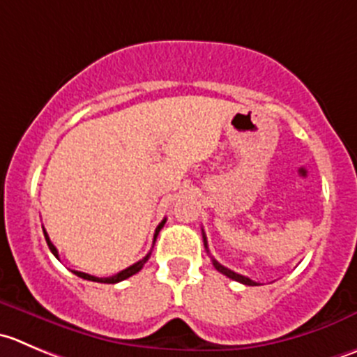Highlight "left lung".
I'll list each match as a JSON object with an SVG mask.
<instances>
[{
  "instance_id": "8db88e82",
  "label": "left lung",
  "mask_w": 357,
  "mask_h": 357,
  "mask_svg": "<svg viewBox=\"0 0 357 357\" xmlns=\"http://www.w3.org/2000/svg\"><path fill=\"white\" fill-rule=\"evenodd\" d=\"M202 237H204V245H206V251L209 252V249H207V241H206V235H204V231H202ZM213 265H214V268H216L218 272H221V274L227 275V278L234 279V281L242 282V284H245V286H258V282L251 281V279L245 278V275H241V274H237V272L230 271V268H227V266H223V265H221V263H218L214 258H213Z\"/></svg>"
}]
</instances>
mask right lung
<instances>
[{"label": "right lung", "mask_w": 357, "mask_h": 357, "mask_svg": "<svg viewBox=\"0 0 357 357\" xmlns=\"http://www.w3.org/2000/svg\"><path fill=\"white\" fill-rule=\"evenodd\" d=\"M164 223H165V220H162V223L158 225V227H157V230H155V235H153V242H155V238H157V235H158V231H160V228L164 227ZM43 234H45V241H47V244H48V248H50L52 255H54L55 258H59L57 248H55V245L52 244V242H50V237H48V234H47V230H45V228H43ZM150 255H151V251L148 252V255L144 256L143 259H139V261H137V263H134V265L127 266L126 271L119 272V274L112 275V278H96V275L85 274V272H78V271H71V272H73V274H75V275H78V278H82V279H86V281H94V282H105V284H115V282L126 281V279H129L130 275L137 274V272H139L141 268H143V265H144V263L148 261V258H150Z\"/></svg>", "instance_id": "1"}]
</instances>
